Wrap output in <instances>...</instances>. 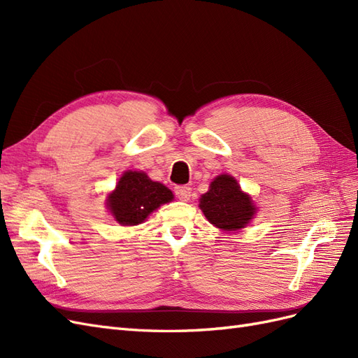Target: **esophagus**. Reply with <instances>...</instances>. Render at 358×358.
<instances>
[{
    "mask_svg": "<svg viewBox=\"0 0 358 358\" xmlns=\"http://www.w3.org/2000/svg\"><path fill=\"white\" fill-rule=\"evenodd\" d=\"M175 196L180 201H188L191 199V188L189 187H176L175 188Z\"/></svg>",
    "mask_w": 358,
    "mask_h": 358,
    "instance_id": "obj_1",
    "label": "esophagus"
}]
</instances>
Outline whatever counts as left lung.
I'll use <instances>...</instances> for the list:
<instances>
[{"mask_svg": "<svg viewBox=\"0 0 358 358\" xmlns=\"http://www.w3.org/2000/svg\"><path fill=\"white\" fill-rule=\"evenodd\" d=\"M200 209L210 224L227 231L243 229L255 212L251 197L241 191L239 183L230 175L215 178L209 191L200 199Z\"/></svg>", "mask_w": 358, "mask_h": 358, "instance_id": "left-lung-1", "label": "left lung"}]
</instances>
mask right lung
<instances>
[{
	"instance_id": "add662e5",
	"label": "right lung",
	"mask_w": 358,
	"mask_h": 358,
	"mask_svg": "<svg viewBox=\"0 0 358 358\" xmlns=\"http://www.w3.org/2000/svg\"><path fill=\"white\" fill-rule=\"evenodd\" d=\"M173 199V192L143 171H125L109 196V210L122 225H137L161 204Z\"/></svg>"
}]
</instances>
